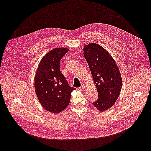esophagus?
<instances>
[{
  "label": "esophagus",
  "instance_id": "esophagus-1",
  "mask_svg": "<svg viewBox=\"0 0 151 151\" xmlns=\"http://www.w3.org/2000/svg\"><path fill=\"white\" fill-rule=\"evenodd\" d=\"M86 88V85H83V86H81L79 88V90L80 91H84V90H85V89Z\"/></svg>",
  "mask_w": 151,
  "mask_h": 151
}]
</instances>
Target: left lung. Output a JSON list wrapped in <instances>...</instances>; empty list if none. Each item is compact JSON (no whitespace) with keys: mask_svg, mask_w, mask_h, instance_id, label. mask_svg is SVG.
<instances>
[{"mask_svg":"<svg viewBox=\"0 0 151 151\" xmlns=\"http://www.w3.org/2000/svg\"><path fill=\"white\" fill-rule=\"evenodd\" d=\"M83 51L98 93L92 104L104 111L112 107L120 95L122 78L119 68L110 54L97 43L85 45Z\"/></svg>","mask_w":151,"mask_h":151,"instance_id":"left-lung-1","label":"left lung"}]
</instances>
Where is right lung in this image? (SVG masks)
I'll use <instances>...</instances> for the list:
<instances>
[{
    "instance_id": "right-lung-1",
    "label": "right lung",
    "mask_w": 151,
    "mask_h": 151,
    "mask_svg": "<svg viewBox=\"0 0 151 151\" xmlns=\"http://www.w3.org/2000/svg\"><path fill=\"white\" fill-rule=\"evenodd\" d=\"M69 49L57 47L46 54L40 62L34 77L37 96L45 110L59 113L70 102L71 92L76 88L70 86L60 70L61 59Z\"/></svg>"
}]
</instances>
